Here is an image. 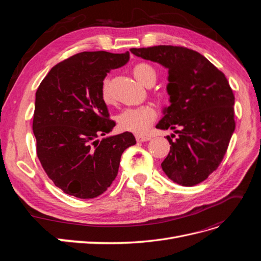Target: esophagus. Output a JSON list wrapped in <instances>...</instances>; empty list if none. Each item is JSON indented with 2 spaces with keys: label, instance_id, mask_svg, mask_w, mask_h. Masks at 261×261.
Segmentation results:
<instances>
[{
  "label": "esophagus",
  "instance_id": "1",
  "mask_svg": "<svg viewBox=\"0 0 261 261\" xmlns=\"http://www.w3.org/2000/svg\"><path fill=\"white\" fill-rule=\"evenodd\" d=\"M136 140L138 143H144V141L150 140L149 136H144V135H136Z\"/></svg>",
  "mask_w": 261,
  "mask_h": 261
}]
</instances>
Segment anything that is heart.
I'll return each instance as SVG.
<instances>
[{"label":"heart","instance_id":"obj_1","mask_svg":"<svg viewBox=\"0 0 261 261\" xmlns=\"http://www.w3.org/2000/svg\"><path fill=\"white\" fill-rule=\"evenodd\" d=\"M134 76L136 80L144 86H148L150 84H154L156 80V73L148 64H138L134 68ZM102 98L106 102L111 101V93L109 89V81L106 80L102 85ZM156 111L152 106H139L133 107L123 110V111L117 115V123L120 128L125 132H130L138 135L146 134L152 124L155 121Z\"/></svg>","mask_w":261,"mask_h":261}]
</instances>
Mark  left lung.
Listing matches in <instances>:
<instances>
[{"instance_id":"left-lung-1","label":"left lung","mask_w":261,"mask_h":261,"mask_svg":"<svg viewBox=\"0 0 261 261\" xmlns=\"http://www.w3.org/2000/svg\"><path fill=\"white\" fill-rule=\"evenodd\" d=\"M138 58L168 69L170 106L155 125L172 129L170 152L161 163L174 183L194 186L222 161L235 129L234 94L224 74L200 53L181 46L156 45L130 49Z\"/></svg>"}]
</instances>
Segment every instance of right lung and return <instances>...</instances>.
Instances as JSON below:
<instances>
[{
    "label": "right lung",
    "mask_w": 261,
    "mask_h": 261,
    "mask_svg": "<svg viewBox=\"0 0 261 261\" xmlns=\"http://www.w3.org/2000/svg\"><path fill=\"white\" fill-rule=\"evenodd\" d=\"M128 61V51L75 54L55 65L36 92L37 154L46 175L67 195L90 199L103 194L124 150L136 144L129 132L107 136L115 122L101 93L107 74Z\"/></svg>",
    "instance_id": "1"
}]
</instances>
